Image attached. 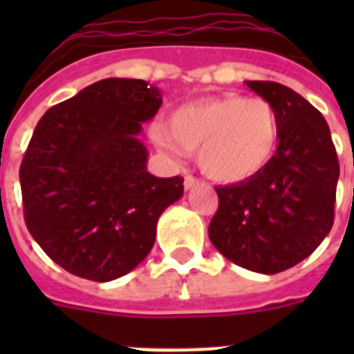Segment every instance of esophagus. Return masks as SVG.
I'll use <instances>...</instances> for the list:
<instances>
[{
    "label": "esophagus",
    "mask_w": 354,
    "mask_h": 354,
    "mask_svg": "<svg viewBox=\"0 0 354 354\" xmlns=\"http://www.w3.org/2000/svg\"><path fill=\"white\" fill-rule=\"evenodd\" d=\"M198 182H200L198 178H194V176H191V174H187V176L183 178V187L191 189V187H194V185H196Z\"/></svg>",
    "instance_id": "obj_1"
}]
</instances>
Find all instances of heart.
<instances>
[{
  "label": "heart",
  "instance_id": "heart-1",
  "mask_svg": "<svg viewBox=\"0 0 354 354\" xmlns=\"http://www.w3.org/2000/svg\"><path fill=\"white\" fill-rule=\"evenodd\" d=\"M152 139L167 154L198 150L202 171L216 182L235 183L257 174L279 141V119L264 99L221 95L189 102L171 115V128L154 124Z\"/></svg>",
  "mask_w": 354,
  "mask_h": 354
}]
</instances>
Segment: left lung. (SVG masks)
I'll use <instances>...</instances> for the list:
<instances>
[{"mask_svg": "<svg viewBox=\"0 0 354 354\" xmlns=\"http://www.w3.org/2000/svg\"><path fill=\"white\" fill-rule=\"evenodd\" d=\"M279 119V145L268 165L244 182L215 187L213 246L242 268L277 274L307 259L335 222L340 163L324 115L290 88L246 80Z\"/></svg>", "mask_w": 354, "mask_h": 354, "instance_id": "8db88e82", "label": "left lung"}]
</instances>
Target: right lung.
I'll return each instance as SVG.
<instances>
[{
    "label": "right lung",
    "instance_id": "add662e5",
    "mask_svg": "<svg viewBox=\"0 0 354 354\" xmlns=\"http://www.w3.org/2000/svg\"><path fill=\"white\" fill-rule=\"evenodd\" d=\"M161 106L139 79H104L49 108L19 167L27 230L49 257L84 279L128 274L154 246L156 224L183 178L147 171L141 122Z\"/></svg>",
    "mask_w": 354,
    "mask_h": 354
}]
</instances>
